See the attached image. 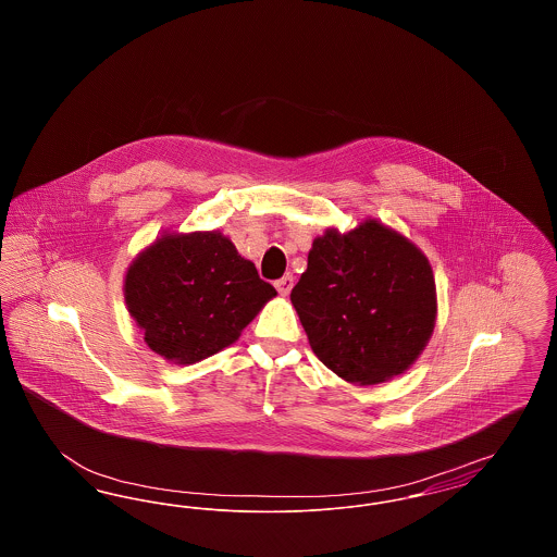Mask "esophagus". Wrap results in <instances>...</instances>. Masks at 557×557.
<instances>
[{
	"mask_svg": "<svg viewBox=\"0 0 557 557\" xmlns=\"http://www.w3.org/2000/svg\"><path fill=\"white\" fill-rule=\"evenodd\" d=\"M292 286H294V277H292V275H284L282 280H277V282H275V288H277V292H280L282 296H288V294H290Z\"/></svg>",
	"mask_w": 557,
	"mask_h": 557,
	"instance_id": "34e87169",
	"label": "esophagus"
}]
</instances>
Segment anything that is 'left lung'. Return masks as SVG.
Wrapping results in <instances>:
<instances>
[{"label":"left lung","instance_id":"obj_1","mask_svg":"<svg viewBox=\"0 0 557 557\" xmlns=\"http://www.w3.org/2000/svg\"><path fill=\"white\" fill-rule=\"evenodd\" d=\"M290 300L319 361L359 386L409 370L436 321L424 252L375 219L313 239Z\"/></svg>","mask_w":557,"mask_h":557}]
</instances>
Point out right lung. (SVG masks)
<instances>
[{
  "label": "right lung",
  "instance_id": "obj_1",
  "mask_svg": "<svg viewBox=\"0 0 557 557\" xmlns=\"http://www.w3.org/2000/svg\"><path fill=\"white\" fill-rule=\"evenodd\" d=\"M123 290L144 343L180 366L234 345L277 294L221 232L160 236L135 257Z\"/></svg>",
  "mask_w": 557,
  "mask_h": 557
}]
</instances>
